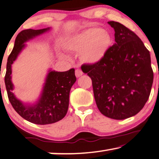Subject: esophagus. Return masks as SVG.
Wrapping results in <instances>:
<instances>
[{"instance_id":"34e87169","label":"esophagus","mask_w":159,"mask_h":159,"mask_svg":"<svg viewBox=\"0 0 159 159\" xmlns=\"http://www.w3.org/2000/svg\"><path fill=\"white\" fill-rule=\"evenodd\" d=\"M83 75V72H82L81 70H80V69H77V70H75V75L77 77H79L80 76H82Z\"/></svg>"}]
</instances>
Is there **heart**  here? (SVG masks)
Masks as SVG:
<instances>
[{
  "mask_svg": "<svg viewBox=\"0 0 159 159\" xmlns=\"http://www.w3.org/2000/svg\"><path fill=\"white\" fill-rule=\"evenodd\" d=\"M112 43V36L104 29L91 28L69 39L66 46L71 51L80 53L84 62L96 64L102 60Z\"/></svg>",
  "mask_w": 159,
  "mask_h": 159,
  "instance_id": "obj_1",
  "label": "heart"
}]
</instances>
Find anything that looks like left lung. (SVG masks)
<instances>
[{
    "mask_svg": "<svg viewBox=\"0 0 159 159\" xmlns=\"http://www.w3.org/2000/svg\"><path fill=\"white\" fill-rule=\"evenodd\" d=\"M116 43L100 62L83 64L82 72L93 82L96 105L107 118L124 120L144 107L153 81L150 52L133 31L116 21Z\"/></svg>",
    "mask_w": 159,
    "mask_h": 159,
    "instance_id": "obj_1",
    "label": "left lung"
}]
</instances>
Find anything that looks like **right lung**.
I'll list each match as a JSON object with an SVG mask.
<instances>
[{"label":"right lung","mask_w":159,"mask_h":159,"mask_svg":"<svg viewBox=\"0 0 159 159\" xmlns=\"http://www.w3.org/2000/svg\"><path fill=\"white\" fill-rule=\"evenodd\" d=\"M48 29H26L16 38L13 49L6 64L5 84L8 100L17 113L26 120L37 125H47L60 120L67 112L71 87L76 81L75 69L66 72L52 71L47 76L43 93L39 102L31 106H26L17 100L12 93L11 64L24 47V43L34 36L43 34Z\"/></svg>","instance_id":"add662e5"}]
</instances>
